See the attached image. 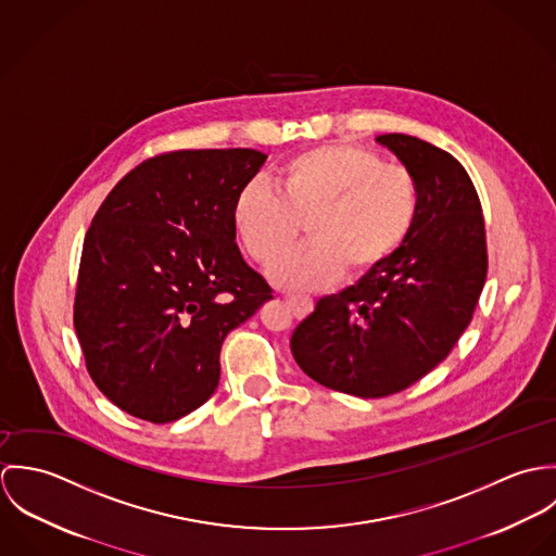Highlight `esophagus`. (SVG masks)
Wrapping results in <instances>:
<instances>
[{
    "label": "esophagus",
    "instance_id": "1",
    "mask_svg": "<svg viewBox=\"0 0 556 556\" xmlns=\"http://www.w3.org/2000/svg\"><path fill=\"white\" fill-rule=\"evenodd\" d=\"M285 300H287V304L291 306L293 315L298 318L311 315L313 308H315V302L311 298H306V295H285Z\"/></svg>",
    "mask_w": 556,
    "mask_h": 556
}]
</instances>
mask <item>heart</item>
<instances>
[{"label":"heart","mask_w":556,"mask_h":556,"mask_svg":"<svg viewBox=\"0 0 556 556\" xmlns=\"http://www.w3.org/2000/svg\"><path fill=\"white\" fill-rule=\"evenodd\" d=\"M274 184L276 190L245 184L231 223L243 250L263 267L278 263L308 223L315 241L271 271L287 289H318L346 269L351 278L381 269L413 236L421 212V188L410 168L349 143L287 160Z\"/></svg>","instance_id":"obj_1"}]
</instances>
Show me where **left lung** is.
<instances>
[{"instance_id": "1", "label": "left lung", "mask_w": 556, "mask_h": 556, "mask_svg": "<svg viewBox=\"0 0 556 556\" xmlns=\"http://www.w3.org/2000/svg\"><path fill=\"white\" fill-rule=\"evenodd\" d=\"M415 173L421 212L413 236L381 269L320 298L291 351L320 386L351 396L406 390L454 349L476 313L488 252L481 203L465 166L408 135H381Z\"/></svg>"}]
</instances>
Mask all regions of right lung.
Wrapping results in <instances>:
<instances>
[{"label": "right lung", "instance_id": "add662e5", "mask_svg": "<svg viewBox=\"0 0 556 556\" xmlns=\"http://www.w3.org/2000/svg\"><path fill=\"white\" fill-rule=\"evenodd\" d=\"M256 150H179L109 192L83 241L75 329L96 388L122 410L175 421L218 388L220 349L271 289L241 256L231 210Z\"/></svg>", "mask_w": 556, "mask_h": 556}]
</instances>
